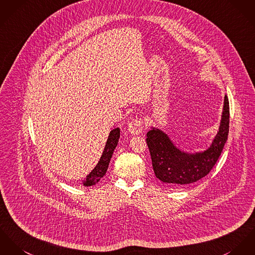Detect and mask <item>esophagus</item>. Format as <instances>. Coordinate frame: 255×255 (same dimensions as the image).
Here are the masks:
<instances>
[{"instance_id": "1", "label": "esophagus", "mask_w": 255, "mask_h": 255, "mask_svg": "<svg viewBox=\"0 0 255 255\" xmlns=\"http://www.w3.org/2000/svg\"><path fill=\"white\" fill-rule=\"evenodd\" d=\"M128 130L131 134L138 135L143 130V119L136 118L132 120L128 125Z\"/></svg>"}]
</instances>
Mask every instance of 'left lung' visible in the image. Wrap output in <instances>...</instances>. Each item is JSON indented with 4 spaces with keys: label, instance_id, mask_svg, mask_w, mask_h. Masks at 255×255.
<instances>
[{
    "label": "left lung",
    "instance_id": "1",
    "mask_svg": "<svg viewBox=\"0 0 255 255\" xmlns=\"http://www.w3.org/2000/svg\"><path fill=\"white\" fill-rule=\"evenodd\" d=\"M229 101L225 95L219 131L206 151L188 154L176 148L168 136L158 129L146 134L152 167L157 178L172 186H184L207 176L220 156L229 133Z\"/></svg>",
    "mask_w": 255,
    "mask_h": 255
}]
</instances>
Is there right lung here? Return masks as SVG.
<instances>
[{
    "label": "right lung",
    "instance_id": "right-lung-1",
    "mask_svg": "<svg viewBox=\"0 0 255 255\" xmlns=\"http://www.w3.org/2000/svg\"><path fill=\"white\" fill-rule=\"evenodd\" d=\"M120 136V129L116 128L114 130L111 131L109 138L107 140L104 152L101 156V159L98 162V164L96 165V167L93 169V171L86 176L85 179H83V185L84 186H91L94 185L96 183H98L100 179L105 176L111 158L113 156V153L118 145V138Z\"/></svg>",
    "mask_w": 255,
    "mask_h": 255
}]
</instances>
